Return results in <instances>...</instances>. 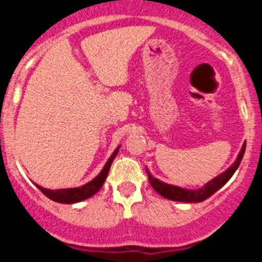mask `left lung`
Listing matches in <instances>:
<instances>
[{
	"instance_id": "1",
	"label": "left lung",
	"mask_w": 262,
	"mask_h": 262,
	"mask_svg": "<svg viewBox=\"0 0 262 262\" xmlns=\"http://www.w3.org/2000/svg\"><path fill=\"white\" fill-rule=\"evenodd\" d=\"M244 151H246V142L243 143L242 150H240L239 154H237L236 160L231 164V167H228V168L226 169L225 172H222L221 175L215 176V178L211 179L210 181H207L204 187H201L200 189H185V188L176 187V185H172V184H167L164 183V181H160L159 179L154 178L147 168H146V173H147L148 181L151 184V187L154 188L160 195H163L164 199L171 200V201L180 202H202L206 199H209L210 195H213L216 190L221 189V188L232 178V175L235 173L237 167L240 166V162H242Z\"/></svg>"
}]
</instances>
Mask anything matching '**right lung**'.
<instances>
[{
	"label": "right lung",
	"instance_id": "1",
	"mask_svg": "<svg viewBox=\"0 0 262 262\" xmlns=\"http://www.w3.org/2000/svg\"><path fill=\"white\" fill-rule=\"evenodd\" d=\"M119 148L120 146H117L116 150L112 152V155L110 157V159L107 160V163L104 164L103 169L99 172V175L96 176L95 179H93L89 183L83 184L81 187H77V188H67V189H47V188L40 187L37 185L36 187L39 188L44 194L51 199L52 201H56V202H60V204H75V202H81L83 200L90 199L93 197L95 193L99 192V189L103 187V184H104L105 179H107L108 172H110L111 168V164L114 162V159L116 158L117 152H119Z\"/></svg>",
	"mask_w": 262,
	"mask_h": 262
}]
</instances>
